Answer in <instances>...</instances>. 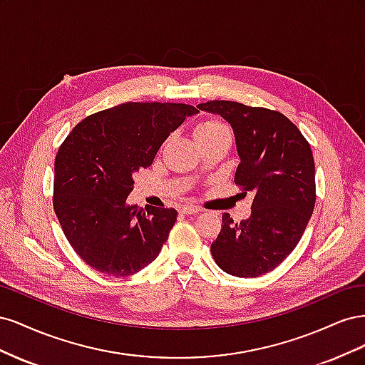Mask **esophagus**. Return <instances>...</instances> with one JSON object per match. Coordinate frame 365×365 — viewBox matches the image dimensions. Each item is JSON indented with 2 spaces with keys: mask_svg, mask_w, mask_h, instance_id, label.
<instances>
[{
  "mask_svg": "<svg viewBox=\"0 0 365 365\" xmlns=\"http://www.w3.org/2000/svg\"><path fill=\"white\" fill-rule=\"evenodd\" d=\"M180 212L182 213V215H196V213H201L202 210L200 208V207H196V205H182L181 208H180Z\"/></svg>",
  "mask_w": 365,
  "mask_h": 365,
  "instance_id": "obj_1",
  "label": "esophagus"
}]
</instances>
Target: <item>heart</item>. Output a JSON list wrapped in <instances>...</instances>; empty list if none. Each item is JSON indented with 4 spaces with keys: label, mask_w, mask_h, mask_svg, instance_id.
Listing matches in <instances>:
<instances>
[{
    "label": "heart",
    "mask_w": 365,
    "mask_h": 365,
    "mask_svg": "<svg viewBox=\"0 0 365 365\" xmlns=\"http://www.w3.org/2000/svg\"><path fill=\"white\" fill-rule=\"evenodd\" d=\"M225 134H230L228 126L224 123V121L216 120V118H207L201 121V123L195 129V137L197 143H204L207 140H212Z\"/></svg>",
    "instance_id": "heart-1"
}]
</instances>
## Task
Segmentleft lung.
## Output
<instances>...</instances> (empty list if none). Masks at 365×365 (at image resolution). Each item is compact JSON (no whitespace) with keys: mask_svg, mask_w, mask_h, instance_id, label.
I'll return each instance as SVG.
<instances>
[{"mask_svg":"<svg viewBox=\"0 0 365 365\" xmlns=\"http://www.w3.org/2000/svg\"><path fill=\"white\" fill-rule=\"evenodd\" d=\"M197 108L233 128L240 158L235 182L254 195L248 219L236 224L222 215L212 256L227 274L259 277L289 256L312 216L317 195L311 145L279 111L230 101Z\"/></svg>","mask_w":365,"mask_h":365,"instance_id":"left-lung-1","label":"left lung"}]
</instances>
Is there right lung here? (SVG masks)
Wrapping results in <instances>:
<instances>
[{
    "instance_id": "1",
    "label": "right lung",
    "mask_w": 365,
    "mask_h": 365,
    "mask_svg": "<svg viewBox=\"0 0 365 365\" xmlns=\"http://www.w3.org/2000/svg\"><path fill=\"white\" fill-rule=\"evenodd\" d=\"M192 105L128 102L76 125L54 160L53 207L81 259L114 277L141 271L157 259L178 212L128 205L132 175L146 169Z\"/></svg>"
}]
</instances>
